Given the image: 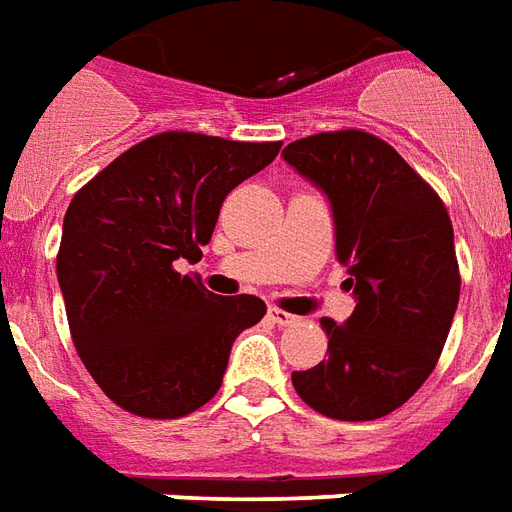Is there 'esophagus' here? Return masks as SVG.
Listing matches in <instances>:
<instances>
[{
    "label": "esophagus",
    "mask_w": 512,
    "mask_h": 512,
    "mask_svg": "<svg viewBox=\"0 0 512 512\" xmlns=\"http://www.w3.org/2000/svg\"><path fill=\"white\" fill-rule=\"evenodd\" d=\"M267 317H270V322H275V325H295L297 322L295 314H286V311H281V308L275 306L267 308Z\"/></svg>",
    "instance_id": "esophagus-1"
}]
</instances>
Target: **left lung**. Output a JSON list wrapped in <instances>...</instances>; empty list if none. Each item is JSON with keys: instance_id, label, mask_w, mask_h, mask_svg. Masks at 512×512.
<instances>
[{"instance_id": "1", "label": "left lung", "mask_w": 512, "mask_h": 512, "mask_svg": "<svg viewBox=\"0 0 512 512\" xmlns=\"http://www.w3.org/2000/svg\"><path fill=\"white\" fill-rule=\"evenodd\" d=\"M281 157L328 198L336 259L355 297L342 325L322 317L328 358L292 372V386L331 419H380L427 380L455 320L447 209L389 143L358 129L303 137Z\"/></svg>"}]
</instances>
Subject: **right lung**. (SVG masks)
Segmentation results:
<instances>
[{"label": "right lung", "mask_w": 512, "mask_h": 512, "mask_svg": "<svg viewBox=\"0 0 512 512\" xmlns=\"http://www.w3.org/2000/svg\"><path fill=\"white\" fill-rule=\"evenodd\" d=\"M278 148L165 132L74 195L57 281L76 353L123 411L176 419L201 408L223 383L234 339L264 317L262 297H220L173 262L201 259L228 192Z\"/></svg>", "instance_id": "right-lung-1"}]
</instances>
